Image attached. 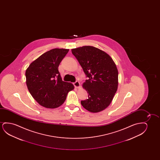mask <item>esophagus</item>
Instances as JSON below:
<instances>
[{
  "label": "esophagus",
  "mask_w": 160,
  "mask_h": 160,
  "mask_svg": "<svg viewBox=\"0 0 160 160\" xmlns=\"http://www.w3.org/2000/svg\"><path fill=\"white\" fill-rule=\"evenodd\" d=\"M74 85L75 87L76 88H79L80 87V83H79V81H75L74 83Z\"/></svg>",
  "instance_id": "1"
}]
</instances>
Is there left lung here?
<instances>
[{"mask_svg": "<svg viewBox=\"0 0 160 160\" xmlns=\"http://www.w3.org/2000/svg\"><path fill=\"white\" fill-rule=\"evenodd\" d=\"M88 80L83 87L88 99L81 101L88 111L97 112L109 105L118 86V71L107 53L93 46H85L72 50Z\"/></svg>", "mask_w": 160, "mask_h": 160, "instance_id": "1", "label": "left lung"}]
</instances>
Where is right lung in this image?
Returning a JSON list of instances; mask_svg holds the SVG:
<instances>
[{
    "mask_svg": "<svg viewBox=\"0 0 160 160\" xmlns=\"http://www.w3.org/2000/svg\"><path fill=\"white\" fill-rule=\"evenodd\" d=\"M68 49L53 48L29 65L26 72V83L31 95L40 105L47 108L58 107L66 101L72 83L62 81L58 66Z\"/></svg>",
    "mask_w": 160,
    "mask_h": 160,
    "instance_id": "add662e5",
    "label": "right lung"
}]
</instances>
